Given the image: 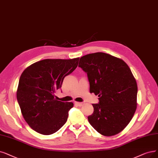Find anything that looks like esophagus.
<instances>
[{"label": "esophagus", "mask_w": 158, "mask_h": 158, "mask_svg": "<svg viewBox=\"0 0 158 158\" xmlns=\"http://www.w3.org/2000/svg\"><path fill=\"white\" fill-rule=\"evenodd\" d=\"M75 104L78 106H82L84 105L83 102H75Z\"/></svg>", "instance_id": "obj_1"}]
</instances>
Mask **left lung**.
<instances>
[{"instance_id":"8db88e82","label":"left lung","mask_w":158,"mask_h":158,"mask_svg":"<svg viewBox=\"0 0 158 158\" xmlns=\"http://www.w3.org/2000/svg\"><path fill=\"white\" fill-rule=\"evenodd\" d=\"M78 67L87 74L90 93L98 95L88 121L98 133L114 135L129 124L137 108V85L128 65L104 52L80 58Z\"/></svg>"}]
</instances>
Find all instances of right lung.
I'll list each match as a JSON object with an SVG mask.
<instances>
[{
	"mask_svg": "<svg viewBox=\"0 0 158 158\" xmlns=\"http://www.w3.org/2000/svg\"><path fill=\"white\" fill-rule=\"evenodd\" d=\"M79 59L43 60L23 72L17 99L25 121L34 131L50 135L67 122L73 103L57 100L54 93L61 87L66 76L77 67Z\"/></svg>",
	"mask_w": 158,
	"mask_h": 158,
	"instance_id": "right-lung-1",
	"label": "right lung"
}]
</instances>
